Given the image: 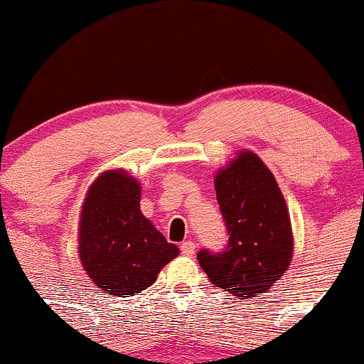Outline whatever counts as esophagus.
<instances>
[{
    "label": "esophagus",
    "instance_id": "34e87169",
    "mask_svg": "<svg viewBox=\"0 0 364 364\" xmlns=\"http://www.w3.org/2000/svg\"><path fill=\"white\" fill-rule=\"evenodd\" d=\"M195 243L193 241H185V243H181V246H179V250H181L183 255H186V257H191V255L195 253Z\"/></svg>",
    "mask_w": 364,
    "mask_h": 364
}]
</instances>
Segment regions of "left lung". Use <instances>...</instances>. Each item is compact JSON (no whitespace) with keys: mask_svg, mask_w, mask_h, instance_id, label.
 Here are the masks:
<instances>
[{"mask_svg":"<svg viewBox=\"0 0 364 364\" xmlns=\"http://www.w3.org/2000/svg\"><path fill=\"white\" fill-rule=\"evenodd\" d=\"M214 183L229 241L223 252L202 250L196 258L217 287L255 298L289 269L294 241L286 200L270 169L248 150L217 171Z\"/></svg>","mask_w":364,"mask_h":364,"instance_id":"left-lung-1","label":"left lung"}]
</instances>
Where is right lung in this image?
<instances>
[{
    "mask_svg": "<svg viewBox=\"0 0 364 364\" xmlns=\"http://www.w3.org/2000/svg\"><path fill=\"white\" fill-rule=\"evenodd\" d=\"M140 196V183L127 171H104L90 185L80 212L83 269L99 289L118 298L152 286L179 253L141 214Z\"/></svg>",
    "mask_w": 364,
    "mask_h": 364,
    "instance_id": "right-lung-1",
    "label": "right lung"
}]
</instances>
